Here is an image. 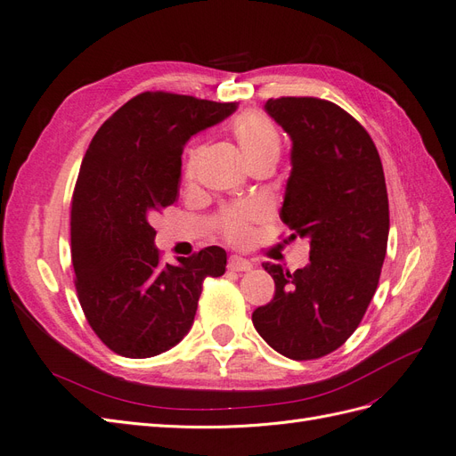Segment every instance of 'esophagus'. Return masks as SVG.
I'll list each match as a JSON object with an SVG mask.
<instances>
[{"mask_svg":"<svg viewBox=\"0 0 456 456\" xmlns=\"http://www.w3.org/2000/svg\"><path fill=\"white\" fill-rule=\"evenodd\" d=\"M253 265L249 260H245L241 256H230L228 258V270L230 272H249Z\"/></svg>","mask_w":456,"mask_h":456,"instance_id":"1","label":"esophagus"}]
</instances>
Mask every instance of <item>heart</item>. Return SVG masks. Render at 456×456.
Wrapping results in <instances>:
<instances>
[{
    "label": "heart",
    "mask_w": 456,
    "mask_h": 456,
    "mask_svg": "<svg viewBox=\"0 0 456 456\" xmlns=\"http://www.w3.org/2000/svg\"><path fill=\"white\" fill-rule=\"evenodd\" d=\"M232 134L236 139L247 165L275 159L278 161L281 151V134L273 123L258 112H245L232 123ZM201 150L198 146L188 150L184 161V181L191 183L196 178L198 161ZM262 218V207L256 203H241L226 207L218 213L215 228L220 236L232 243H245L251 236V224Z\"/></svg>",
    "instance_id": "1"
}]
</instances>
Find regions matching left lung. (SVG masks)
I'll use <instances>...</instances> for the list:
<instances>
[{
  "instance_id": "8db88e82",
  "label": "left lung",
  "mask_w": 456,
  "mask_h": 456,
  "mask_svg": "<svg viewBox=\"0 0 456 456\" xmlns=\"http://www.w3.org/2000/svg\"><path fill=\"white\" fill-rule=\"evenodd\" d=\"M266 112L293 141L281 220L310 238V265L262 262L275 283L253 325L289 360L335 352L362 323L379 287L390 230L379 150L346 110L315 96H280Z\"/></svg>"
}]
</instances>
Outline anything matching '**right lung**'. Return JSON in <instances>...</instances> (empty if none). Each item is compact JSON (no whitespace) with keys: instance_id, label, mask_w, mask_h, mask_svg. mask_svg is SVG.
<instances>
[{"instance_id":"add662e5","label":"right lung","mask_w":456,"mask_h":456,"mask_svg":"<svg viewBox=\"0 0 456 456\" xmlns=\"http://www.w3.org/2000/svg\"><path fill=\"white\" fill-rule=\"evenodd\" d=\"M236 108L144 91L102 123L86 151L70 211L74 285L94 335L123 357L142 360L181 342L205 278L226 272L216 245L161 265L151 220L176 200L186 141Z\"/></svg>"}]
</instances>
